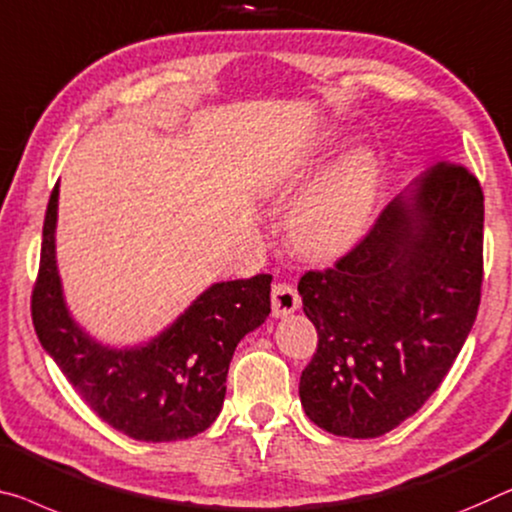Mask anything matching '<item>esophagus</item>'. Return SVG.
Instances as JSON below:
<instances>
[{
  "label": "esophagus",
  "mask_w": 512,
  "mask_h": 512,
  "mask_svg": "<svg viewBox=\"0 0 512 512\" xmlns=\"http://www.w3.org/2000/svg\"><path fill=\"white\" fill-rule=\"evenodd\" d=\"M300 295H297V290L290 286V283H283L277 281L272 286V316L274 318H283L288 316V313H293L300 309Z\"/></svg>",
  "instance_id": "obj_1"
}]
</instances>
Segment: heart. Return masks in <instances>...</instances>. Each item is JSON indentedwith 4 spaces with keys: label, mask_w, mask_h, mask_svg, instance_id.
Wrapping results in <instances>:
<instances>
[{
    "label": "heart",
    "mask_w": 512,
    "mask_h": 512,
    "mask_svg": "<svg viewBox=\"0 0 512 512\" xmlns=\"http://www.w3.org/2000/svg\"><path fill=\"white\" fill-rule=\"evenodd\" d=\"M375 180V160L366 151L345 157L290 219L295 249L318 258L350 245L371 210Z\"/></svg>",
    "instance_id": "heart-1"
}]
</instances>
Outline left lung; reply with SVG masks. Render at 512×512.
<instances>
[{
  "mask_svg": "<svg viewBox=\"0 0 512 512\" xmlns=\"http://www.w3.org/2000/svg\"><path fill=\"white\" fill-rule=\"evenodd\" d=\"M481 286V183L462 164L439 162L334 267L300 279L318 332L300 377L306 416L352 439L410 419L460 355Z\"/></svg>",
  "mask_w": 512,
  "mask_h": 512,
  "instance_id": "1",
  "label": "left lung"
}]
</instances>
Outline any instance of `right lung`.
<instances>
[{"label": "right lung", "instance_id": "obj_1", "mask_svg": "<svg viewBox=\"0 0 512 512\" xmlns=\"http://www.w3.org/2000/svg\"><path fill=\"white\" fill-rule=\"evenodd\" d=\"M59 185L43 222L31 320L43 348L102 421L139 442H176L222 412L226 373L240 338L270 316L272 274L212 283L151 343L107 348L70 318L54 258Z\"/></svg>", "mask_w": 512, "mask_h": 512}]
</instances>
